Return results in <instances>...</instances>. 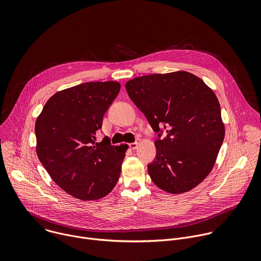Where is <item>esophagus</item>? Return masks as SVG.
<instances>
[{
	"instance_id": "esophagus-1",
	"label": "esophagus",
	"mask_w": 261,
	"mask_h": 261,
	"mask_svg": "<svg viewBox=\"0 0 261 261\" xmlns=\"http://www.w3.org/2000/svg\"><path fill=\"white\" fill-rule=\"evenodd\" d=\"M139 143H140V140L138 139L137 141H135V142H132V143H130L129 145H130V148H132V150H136V148L138 147V145H139Z\"/></svg>"
}]
</instances>
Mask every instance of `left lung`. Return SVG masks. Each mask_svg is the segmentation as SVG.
Returning <instances> with one entry per match:
<instances>
[{
    "label": "left lung",
    "instance_id": "8db88e82",
    "mask_svg": "<svg viewBox=\"0 0 261 261\" xmlns=\"http://www.w3.org/2000/svg\"><path fill=\"white\" fill-rule=\"evenodd\" d=\"M126 90L152 128L167 133L147 165L154 184L170 194L195 188L212 171L225 135L213 90L187 71L135 77Z\"/></svg>",
    "mask_w": 261,
    "mask_h": 261
}]
</instances>
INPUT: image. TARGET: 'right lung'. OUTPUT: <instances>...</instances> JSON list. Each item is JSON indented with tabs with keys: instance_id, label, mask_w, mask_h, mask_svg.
<instances>
[{
	"instance_id": "right-lung-1",
	"label": "right lung",
	"mask_w": 261,
	"mask_h": 261,
	"mask_svg": "<svg viewBox=\"0 0 261 261\" xmlns=\"http://www.w3.org/2000/svg\"><path fill=\"white\" fill-rule=\"evenodd\" d=\"M117 82L85 83L57 92L35 124L36 153L54 181L71 196L97 200L113 191L127 144L96 142L105 111L118 96Z\"/></svg>"
}]
</instances>
